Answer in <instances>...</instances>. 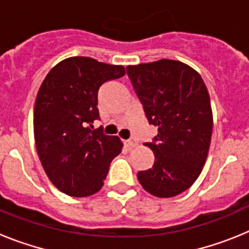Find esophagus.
<instances>
[{
  "label": "esophagus",
  "mask_w": 249,
  "mask_h": 249,
  "mask_svg": "<svg viewBox=\"0 0 249 249\" xmlns=\"http://www.w3.org/2000/svg\"><path fill=\"white\" fill-rule=\"evenodd\" d=\"M124 146H127L128 148H132V147L137 146V141L135 138H129V140L124 141Z\"/></svg>",
  "instance_id": "1"
}]
</instances>
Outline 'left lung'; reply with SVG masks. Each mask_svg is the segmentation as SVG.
Returning <instances> with one entry per match:
<instances>
[{"instance_id": "1", "label": "left lung", "mask_w": 249, "mask_h": 249, "mask_svg": "<svg viewBox=\"0 0 249 249\" xmlns=\"http://www.w3.org/2000/svg\"><path fill=\"white\" fill-rule=\"evenodd\" d=\"M128 78L149 124L158 135L146 146L152 168L140 171L141 186L160 198L188 190L206 163L213 128L210 94L192 67L173 59L128 66Z\"/></svg>"}]
</instances>
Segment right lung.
Wrapping results in <instances>:
<instances>
[{
  "label": "right lung",
  "instance_id": "1",
  "mask_svg": "<svg viewBox=\"0 0 249 249\" xmlns=\"http://www.w3.org/2000/svg\"><path fill=\"white\" fill-rule=\"evenodd\" d=\"M124 73L123 66L71 57L43 80L35 103V142L46 175L61 192L87 197L102 188L122 142L101 127L92 129V123L100 120V87Z\"/></svg>",
  "mask_w": 249,
  "mask_h": 249
}]
</instances>
